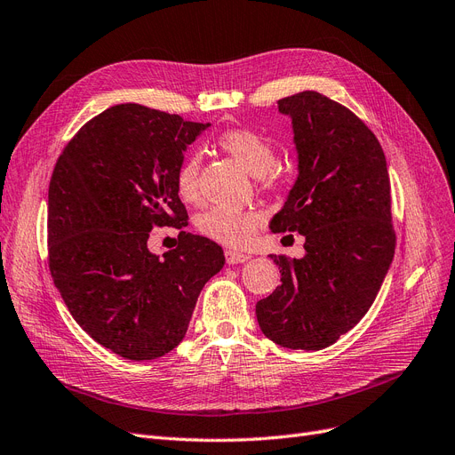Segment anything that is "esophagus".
I'll return each instance as SVG.
<instances>
[{"instance_id": "obj_1", "label": "esophagus", "mask_w": 455, "mask_h": 455, "mask_svg": "<svg viewBox=\"0 0 455 455\" xmlns=\"http://www.w3.org/2000/svg\"><path fill=\"white\" fill-rule=\"evenodd\" d=\"M250 259L248 253L244 251H236V250H226V261L228 265H239V263H246Z\"/></svg>"}]
</instances>
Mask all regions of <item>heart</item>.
<instances>
[{
  "mask_svg": "<svg viewBox=\"0 0 455 455\" xmlns=\"http://www.w3.org/2000/svg\"><path fill=\"white\" fill-rule=\"evenodd\" d=\"M219 146L226 154L239 163L251 176H268L267 172L275 161L274 146L259 133L250 129H231L219 139ZM176 190L180 198L187 204L202 202L200 188V156L188 154L178 168ZM198 229L211 241L220 243L229 248L248 246L257 229L263 224V214L253 209H235V207H211L198 216Z\"/></svg>",
  "mask_w": 455,
  "mask_h": 455,
  "instance_id": "b5f03b06",
  "label": "heart"
}]
</instances>
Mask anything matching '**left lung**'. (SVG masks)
<instances>
[{
	"instance_id": "8db88e82",
	"label": "left lung",
	"mask_w": 455,
	"mask_h": 455,
	"mask_svg": "<svg viewBox=\"0 0 455 455\" xmlns=\"http://www.w3.org/2000/svg\"><path fill=\"white\" fill-rule=\"evenodd\" d=\"M291 118L298 176L270 220L306 255H270L281 285L257 301L261 331L291 350L328 348L371 309L395 257L383 149L352 111L315 91L277 101Z\"/></svg>"
}]
</instances>
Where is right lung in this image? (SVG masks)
<instances>
[{
    "label": "right lung",
    "mask_w": 455,
    "mask_h": 455,
    "mask_svg": "<svg viewBox=\"0 0 455 455\" xmlns=\"http://www.w3.org/2000/svg\"><path fill=\"white\" fill-rule=\"evenodd\" d=\"M211 124L122 103L86 122L60 154L48 190L53 283L79 326L124 359L149 361L183 340L224 250L181 231L149 251L154 228L187 226L176 190L188 144Z\"/></svg>",
    "instance_id": "add662e5"
}]
</instances>
